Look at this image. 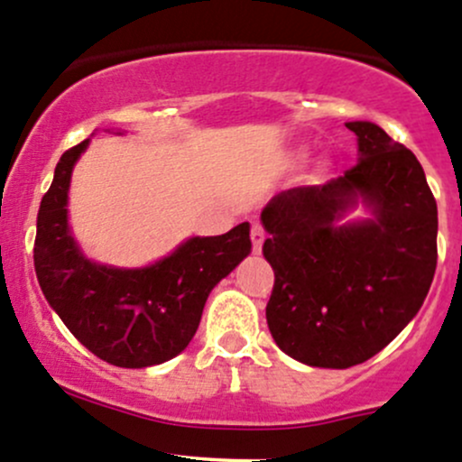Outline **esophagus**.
Wrapping results in <instances>:
<instances>
[{
  "label": "esophagus",
  "instance_id": "34e87169",
  "mask_svg": "<svg viewBox=\"0 0 462 462\" xmlns=\"http://www.w3.org/2000/svg\"><path fill=\"white\" fill-rule=\"evenodd\" d=\"M250 239H252V247H254V252L259 254L261 247H263V241H265V230L259 226V223H254V226H252Z\"/></svg>",
  "mask_w": 462,
  "mask_h": 462
}]
</instances>
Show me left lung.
I'll return each instance as SVG.
<instances>
[{
  "mask_svg": "<svg viewBox=\"0 0 462 462\" xmlns=\"http://www.w3.org/2000/svg\"><path fill=\"white\" fill-rule=\"evenodd\" d=\"M358 162L323 186L290 188L261 212L274 270V343L312 367L347 370L416 317L436 272L439 210L423 166L372 121H347ZM358 205L365 219H346Z\"/></svg>",
  "mask_w": 462,
  "mask_h": 462,
  "instance_id": "8db88e82",
  "label": "left lung"
}]
</instances>
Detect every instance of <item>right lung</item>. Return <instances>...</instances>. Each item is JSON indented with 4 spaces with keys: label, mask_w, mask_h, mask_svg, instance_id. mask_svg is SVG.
Listing matches in <instances>:
<instances>
[{
    "label": "right lung",
    "mask_w": 462,
    "mask_h": 462,
    "mask_svg": "<svg viewBox=\"0 0 462 462\" xmlns=\"http://www.w3.org/2000/svg\"><path fill=\"white\" fill-rule=\"evenodd\" d=\"M88 143L61 154L42 199L37 281L72 337L101 361L133 370L159 365L188 347L215 285L250 254V223L218 236H190L143 268L90 261L68 223L72 170Z\"/></svg>",
    "instance_id": "add662e5"
}]
</instances>
